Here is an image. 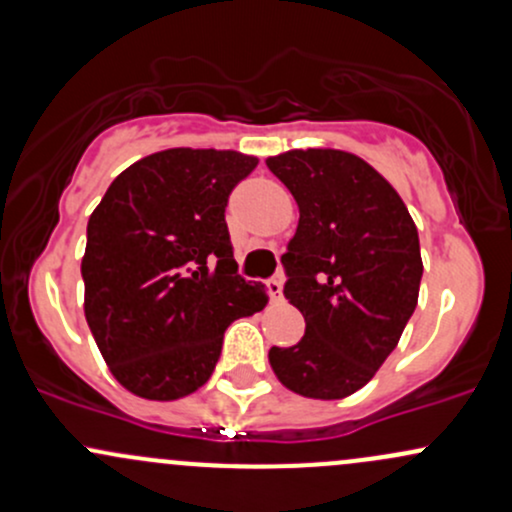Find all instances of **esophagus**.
<instances>
[{
	"label": "esophagus",
	"instance_id": "obj_1",
	"mask_svg": "<svg viewBox=\"0 0 512 512\" xmlns=\"http://www.w3.org/2000/svg\"><path fill=\"white\" fill-rule=\"evenodd\" d=\"M267 294H270L272 301L282 299V279H270V282H267Z\"/></svg>",
	"mask_w": 512,
	"mask_h": 512
}]
</instances>
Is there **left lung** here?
Returning <instances> with one entry per match:
<instances>
[{
  "label": "left lung",
  "instance_id": "8db88e82",
  "mask_svg": "<svg viewBox=\"0 0 512 512\" xmlns=\"http://www.w3.org/2000/svg\"><path fill=\"white\" fill-rule=\"evenodd\" d=\"M267 166L299 206L284 297L306 321L297 346L270 348V365L301 397L343 400L373 380L417 306V225L390 181L351 152L289 149Z\"/></svg>",
  "mask_w": 512,
  "mask_h": 512
}]
</instances>
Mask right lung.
Instances as JSON below:
<instances>
[{"mask_svg":"<svg viewBox=\"0 0 512 512\" xmlns=\"http://www.w3.org/2000/svg\"><path fill=\"white\" fill-rule=\"evenodd\" d=\"M255 166L233 149H164L127 166L90 215L85 319L132 395L196 392L225 328L265 309V284L240 277L225 225L230 191Z\"/></svg>","mask_w":512,"mask_h":512,"instance_id":"obj_1","label":"right lung"}]
</instances>
